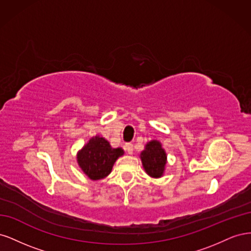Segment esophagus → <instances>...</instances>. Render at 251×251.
I'll return each instance as SVG.
<instances>
[{"mask_svg": "<svg viewBox=\"0 0 251 251\" xmlns=\"http://www.w3.org/2000/svg\"><path fill=\"white\" fill-rule=\"evenodd\" d=\"M125 150L127 154H133V144L132 143H126L125 144Z\"/></svg>", "mask_w": 251, "mask_h": 251, "instance_id": "34e87169", "label": "esophagus"}]
</instances>
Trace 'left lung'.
<instances>
[{"instance_id": "1", "label": "left lung", "mask_w": 251, "mask_h": 251, "mask_svg": "<svg viewBox=\"0 0 251 251\" xmlns=\"http://www.w3.org/2000/svg\"><path fill=\"white\" fill-rule=\"evenodd\" d=\"M140 158L144 170L151 177L159 178L162 176L166 163V154L160 142L157 140L150 141L146 150L141 151Z\"/></svg>"}]
</instances>
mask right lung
<instances>
[{"label": "right lung", "instance_id": "obj_1", "mask_svg": "<svg viewBox=\"0 0 251 251\" xmlns=\"http://www.w3.org/2000/svg\"><path fill=\"white\" fill-rule=\"evenodd\" d=\"M123 155V149H113L104 138L95 136L78 151L77 162L90 179L100 180L108 176L117 158Z\"/></svg>", "mask_w": 251, "mask_h": 251}]
</instances>
